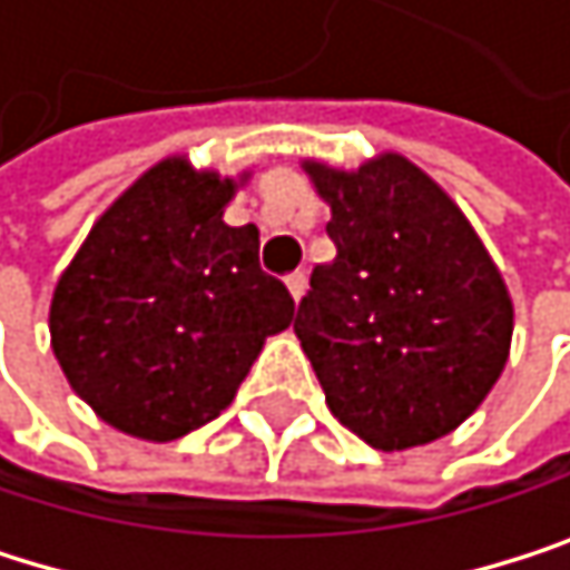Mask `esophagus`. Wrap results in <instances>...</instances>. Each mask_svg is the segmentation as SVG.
<instances>
[{
    "label": "esophagus",
    "mask_w": 570,
    "mask_h": 570,
    "mask_svg": "<svg viewBox=\"0 0 570 570\" xmlns=\"http://www.w3.org/2000/svg\"><path fill=\"white\" fill-rule=\"evenodd\" d=\"M287 287H291L294 301H301V297H304V291H307V273H304V269H294V273L287 276Z\"/></svg>",
    "instance_id": "obj_1"
}]
</instances>
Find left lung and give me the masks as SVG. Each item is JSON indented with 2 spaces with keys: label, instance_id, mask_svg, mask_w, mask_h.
<instances>
[{
  "label": "left lung",
  "instance_id": "1",
  "mask_svg": "<svg viewBox=\"0 0 570 570\" xmlns=\"http://www.w3.org/2000/svg\"><path fill=\"white\" fill-rule=\"evenodd\" d=\"M307 173L331 203L337 256L314 266L294 331L334 417L377 451L451 434L508 364L514 311L498 266L404 156Z\"/></svg>",
  "mask_w": 570,
  "mask_h": 570
}]
</instances>
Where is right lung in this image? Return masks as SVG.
Here are the masks:
<instances>
[{
    "label": "right lung",
    "mask_w": 570,
    "mask_h": 570,
    "mask_svg": "<svg viewBox=\"0 0 570 570\" xmlns=\"http://www.w3.org/2000/svg\"><path fill=\"white\" fill-rule=\"evenodd\" d=\"M233 179L166 159L92 226L62 273L52 351L72 391L112 428L176 441L213 421L294 297L259 266L253 223L226 226Z\"/></svg>",
    "instance_id": "obj_1"
}]
</instances>
